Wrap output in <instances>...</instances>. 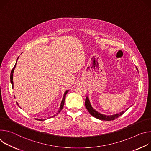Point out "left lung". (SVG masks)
<instances>
[{"label": "left lung", "mask_w": 151, "mask_h": 151, "mask_svg": "<svg viewBox=\"0 0 151 151\" xmlns=\"http://www.w3.org/2000/svg\"><path fill=\"white\" fill-rule=\"evenodd\" d=\"M85 106L87 109V110H88V111L90 113V114H91L92 116H93L95 118H96V119H100V120H103V121H113L114 119H116V118H118V117H119L120 116H121L122 114H123L128 109H126L125 111H123L122 112H121L120 113L116 114L114 115H111V116H105L104 114H100L99 113H98L97 111H96L91 106L89 100L88 99V97L86 98L85 99Z\"/></svg>", "instance_id": "left-lung-1"}]
</instances>
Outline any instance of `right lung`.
Instances as JSON below:
<instances>
[{
  "label": "right lung",
  "instance_id": "right-lung-1",
  "mask_svg": "<svg viewBox=\"0 0 151 151\" xmlns=\"http://www.w3.org/2000/svg\"><path fill=\"white\" fill-rule=\"evenodd\" d=\"M19 59V58H17V59ZM15 65H16V63H15V66H14V68H12V70H11V76H10V79H11V84H12V87L13 88V85H14V83H13V73H14V68H15ZM68 92V91H66L65 92V93H64V95H63V99H62V102H61V104H60V109H59V110L58 111V113H57V114L59 113H60V111H61V110L62 109V108H63V104H64V102H65V96H66V93H67V92ZM17 105L19 106V104L17 103ZM38 121L39 120V121H40V119H37Z\"/></svg>",
  "mask_w": 151,
  "mask_h": 151
}]
</instances>
